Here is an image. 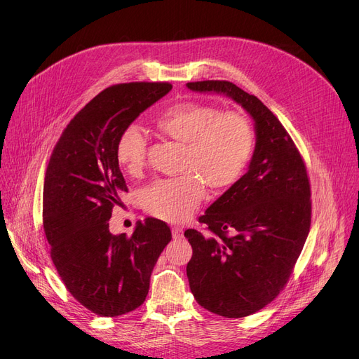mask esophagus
<instances>
[{
    "label": "esophagus",
    "mask_w": 359,
    "mask_h": 359,
    "mask_svg": "<svg viewBox=\"0 0 359 359\" xmlns=\"http://www.w3.org/2000/svg\"><path fill=\"white\" fill-rule=\"evenodd\" d=\"M172 234H173V238H182L183 237V230L180 227H173Z\"/></svg>",
    "instance_id": "esophagus-1"
}]
</instances>
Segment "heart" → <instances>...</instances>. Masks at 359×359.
Masks as SVG:
<instances>
[{
    "mask_svg": "<svg viewBox=\"0 0 359 359\" xmlns=\"http://www.w3.org/2000/svg\"><path fill=\"white\" fill-rule=\"evenodd\" d=\"M156 128L184 145L179 168L183 176L157 180L144 192L148 214L168 222H182L196 211L205 196V184L212 191L233 186L255 149V130L246 116L237 111L221 113L201 102L187 100L167 107L156 119ZM116 160L129 175H141L147 140L137 126L122 130L116 142Z\"/></svg>",
    "mask_w": 359,
    "mask_h": 359,
    "instance_id": "b5f03b06",
    "label": "heart"
}]
</instances>
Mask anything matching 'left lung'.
Segmentation results:
<instances>
[{
  "mask_svg": "<svg viewBox=\"0 0 359 359\" xmlns=\"http://www.w3.org/2000/svg\"><path fill=\"white\" fill-rule=\"evenodd\" d=\"M186 86L225 94L255 121L248 172L199 217L206 233L184 231L194 250L186 273L198 304L227 318L246 317L284 290L304 248L311 224L307 168L285 128L253 94L219 80Z\"/></svg>",
  "mask_w": 359,
  "mask_h": 359,
  "instance_id": "1",
  "label": "left lung"
}]
</instances>
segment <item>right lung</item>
Returning <instances> with one entry per match:
<instances>
[{
    "label": "right lung",
    "mask_w": 359,
    "mask_h": 359,
    "mask_svg": "<svg viewBox=\"0 0 359 359\" xmlns=\"http://www.w3.org/2000/svg\"><path fill=\"white\" fill-rule=\"evenodd\" d=\"M170 90L168 83L107 87L71 119L46 168L43 229L52 262L71 295L97 316H122L144 303L151 272L172 240L157 218L138 221L130 237L109 231L113 206L128 192L118 138Z\"/></svg>",
    "instance_id": "add662e5"
}]
</instances>
